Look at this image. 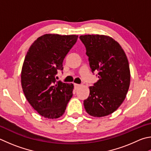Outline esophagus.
Listing matches in <instances>:
<instances>
[{"label":"esophagus","mask_w":151,"mask_h":151,"mask_svg":"<svg viewBox=\"0 0 151 151\" xmlns=\"http://www.w3.org/2000/svg\"><path fill=\"white\" fill-rule=\"evenodd\" d=\"M74 86H75V89H77L78 88H79V87L81 86V85H80V84H76V83H75V84H74Z\"/></svg>","instance_id":"obj_1"}]
</instances>
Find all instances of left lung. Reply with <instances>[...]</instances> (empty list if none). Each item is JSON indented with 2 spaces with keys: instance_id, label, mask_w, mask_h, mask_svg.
<instances>
[{
  "instance_id": "obj_1",
  "label": "left lung",
  "mask_w": 151,
  "mask_h": 151,
  "mask_svg": "<svg viewBox=\"0 0 151 151\" xmlns=\"http://www.w3.org/2000/svg\"><path fill=\"white\" fill-rule=\"evenodd\" d=\"M86 49L92 72L98 71L99 80L90 86L84 108L94 117L114 112L124 101L130 84L128 59L118 43L104 35H81Z\"/></svg>"
}]
</instances>
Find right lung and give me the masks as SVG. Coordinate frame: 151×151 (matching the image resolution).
<instances>
[{
    "label": "right lung",
    "mask_w": 151,
    "mask_h": 151,
    "mask_svg": "<svg viewBox=\"0 0 151 151\" xmlns=\"http://www.w3.org/2000/svg\"><path fill=\"white\" fill-rule=\"evenodd\" d=\"M78 35L45 34L32 43L24 59L21 83L27 100L41 116L55 119L65 113L73 96V84L57 81L63 62Z\"/></svg>",
    "instance_id": "right-lung-1"
}]
</instances>
